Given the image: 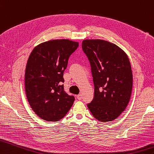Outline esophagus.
I'll list each match as a JSON object with an SVG mask.
<instances>
[{
    "label": "esophagus",
    "mask_w": 154,
    "mask_h": 154,
    "mask_svg": "<svg viewBox=\"0 0 154 154\" xmlns=\"http://www.w3.org/2000/svg\"><path fill=\"white\" fill-rule=\"evenodd\" d=\"M77 99L79 100H81L82 99V94H78L77 96Z\"/></svg>",
    "instance_id": "1"
}]
</instances>
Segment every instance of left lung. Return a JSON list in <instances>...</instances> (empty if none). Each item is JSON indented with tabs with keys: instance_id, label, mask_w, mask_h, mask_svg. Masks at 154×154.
Segmentation results:
<instances>
[{
	"instance_id": "8db88e82",
	"label": "left lung",
	"mask_w": 154,
	"mask_h": 154,
	"mask_svg": "<svg viewBox=\"0 0 154 154\" xmlns=\"http://www.w3.org/2000/svg\"><path fill=\"white\" fill-rule=\"evenodd\" d=\"M82 48L91 63L94 98L87 104L96 119H116L126 109L133 88V73L127 54L116 45L100 39H86Z\"/></svg>"
}]
</instances>
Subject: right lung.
Instances as JSON below:
<instances>
[{"mask_svg":"<svg viewBox=\"0 0 154 154\" xmlns=\"http://www.w3.org/2000/svg\"><path fill=\"white\" fill-rule=\"evenodd\" d=\"M79 42L68 39L48 41L35 46L27 62L25 88L31 108L42 119L58 121L73 106V96L63 89V72Z\"/></svg>","mask_w":154,"mask_h":154,"instance_id":"right-lung-1","label":"right lung"}]
</instances>
